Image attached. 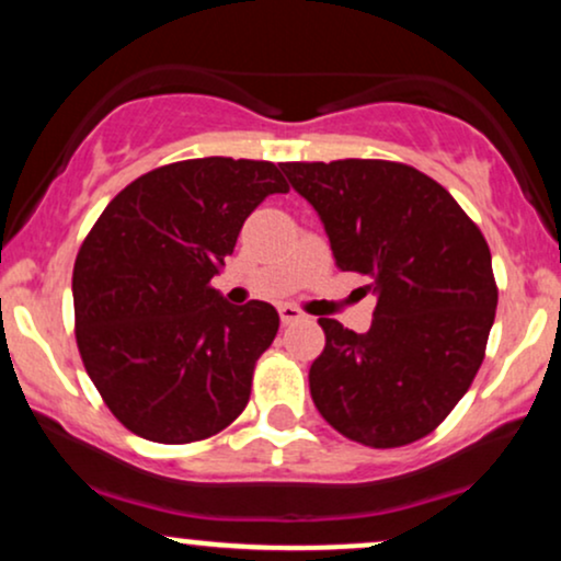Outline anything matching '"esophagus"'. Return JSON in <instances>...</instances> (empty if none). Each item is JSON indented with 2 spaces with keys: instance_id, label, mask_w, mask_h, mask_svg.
<instances>
[{
  "instance_id": "34e87169",
  "label": "esophagus",
  "mask_w": 561,
  "mask_h": 561,
  "mask_svg": "<svg viewBox=\"0 0 561 561\" xmlns=\"http://www.w3.org/2000/svg\"><path fill=\"white\" fill-rule=\"evenodd\" d=\"M279 319H282V324H293V321L306 319V313H302L300 308H295V306H282L279 308Z\"/></svg>"
}]
</instances>
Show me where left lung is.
Masks as SVG:
<instances>
[{
  "instance_id": "1",
  "label": "left lung",
  "mask_w": 561,
  "mask_h": 561,
  "mask_svg": "<svg viewBox=\"0 0 561 561\" xmlns=\"http://www.w3.org/2000/svg\"><path fill=\"white\" fill-rule=\"evenodd\" d=\"M317 208L334 263L369 276V332L319 319L324 351L308 371L319 414L369 448L430 435L478 375L499 287L491 248L427 173L396 160L282 163Z\"/></svg>"
}]
</instances>
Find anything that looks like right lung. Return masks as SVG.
Returning <instances> with one entry per match:
<instances>
[{
	"mask_svg": "<svg viewBox=\"0 0 561 561\" xmlns=\"http://www.w3.org/2000/svg\"><path fill=\"white\" fill-rule=\"evenodd\" d=\"M289 192L268 160L195 158L134 179L73 266L76 343L113 416L152 443L205 440L250 401L279 313L231 306L210 287L244 218Z\"/></svg>",
	"mask_w": 561,
	"mask_h": 561,
	"instance_id": "1",
	"label": "right lung"
}]
</instances>
